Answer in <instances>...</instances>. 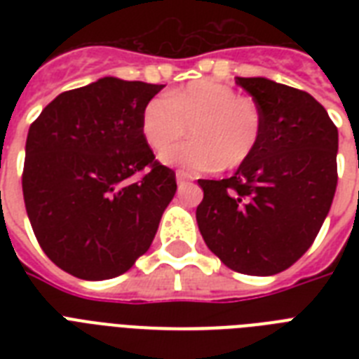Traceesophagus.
I'll return each mask as SVG.
<instances>
[{
	"label": "esophagus",
	"mask_w": 359,
	"mask_h": 359,
	"mask_svg": "<svg viewBox=\"0 0 359 359\" xmlns=\"http://www.w3.org/2000/svg\"><path fill=\"white\" fill-rule=\"evenodd\" d=\"M191 175L186 173V171H182V169H179L177 171V182H186V180H190Z\"/></svg>",
	"instance_id": "esophagus-1"
}]
</instances>
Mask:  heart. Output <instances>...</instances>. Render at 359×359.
<instances>
[{
  "instance_id": "1",
  "label": "heart",
  "mask_w": 359,
  "mask_h": 359,
  "mask_svg": "<svg viewBox=\"0 0 359 359\" xmlns=\"http://www.w3.org/2000/svg\"><path fill=\"white\" fill-rule=\"evenodd\" d=\"M190 128L194 140L170 149ZM264 119L251 97L212 78L190 81L168 97L152 98L141 115V134L162 160L190 171L236 169L261 143Z\"/></svg>"
}]
</instances>
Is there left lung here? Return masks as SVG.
<instances>
[{
	"mask_svg": "<svg viewBox=\"0 0 359 359\" xmlns=\"http://www.w3.org/2000/svg\"><path fill=\"white\" fill-rule=\"evenodd\" d=\"M261 106L264 130L233 177L203 180L196 218L231 270L273 276L317 238L337 188V126L306 91L266 78H235Z\"/></svg>",
	"mask_w": 359,
	"mask_h": 359,
	"instance_id": "1",
	"label": "left lung"
}]
</instances>
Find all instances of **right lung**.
Returning <instances> with one entry per match:
<instances>
[{"label": "right lung", "mask_w": 359, "mask_h": 359, "mask_svg": "<svg viewBox=\"0 0 359 359\" xmlns=\"http://www.w3.org/2000/svg\"><path fill=\"white\" fill-rule=\"evenodd\" d=\"M163 86L102 78L61 93L29 126L22 191L42 251L76 278L109 279L151 248L177 191L141 115Z\"/></svg>", "instance_id": "1"}]
</instances>
